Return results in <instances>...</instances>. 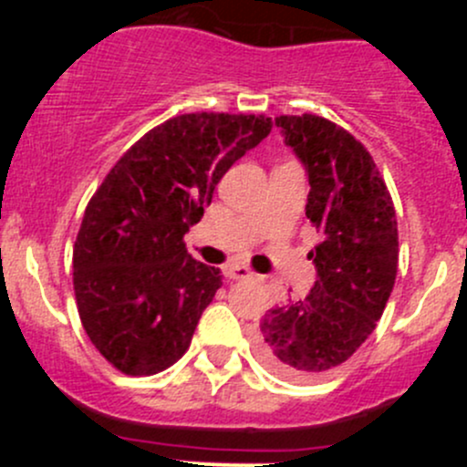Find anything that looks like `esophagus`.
Masks as SVG:
<instances>
[{"mask_svg": "<svg viewBox=\"0 0 467 467\" xmlns=\"http://www.w3.org/2000/svg\"><path fill=\"white\" fill-rule=\"evenodd\" d=\"M225 275L230 280H248V277H253V271L248 266H244V264H228L225 266Z\"/></svg>", "mask_w": 467, "mask_h": 467, "instance_id": "1", "label": "esophagus"}]
</instances>
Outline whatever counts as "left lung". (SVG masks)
I'll return each mask as SVG.
<instances>
[{
  "instance_id": "1",
  "label": "left lung",
  "mask_w": 467,
  "mask_h": 467,
  "mask_svg": "<svg viewBox=\"0 0 467 467\" xmlns=\"http://www.w3.org/2000/svg\"><path fill=\"white\" fill-rule=\"evenodd\" d=\"M275 124L307 169L318 280L307 298L266 314L255 348L273 373L307 381L350 359L384 314L398 275V219L373 155L346 129L309 112Z\"/></svg>"
}]
</instances>
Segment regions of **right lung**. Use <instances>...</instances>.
Returning <instances> with one entry per match:
<instances>
[{
    "mask_svg": "<svg viewBox=\"0 0 467 467\" xmlns=\"http://www.w3.org/2000/svg\"><path fill=\"white\" fill-rule=\"evenodd\" d=\"M271 129L264 115H178L130 146L89 199L74 296L89 341L119 373L155 375L187 352L223 275L187 253L185 233Z\"/></svg>",
    "mask_w": 467,
    "mask_h": 467,
    "instance_id": "obj_1",
    "label": "right lung"
}]
</instances>
